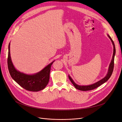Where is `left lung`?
I'll return each mask as SVG.
<instances>
[{
  "label": "left lung",
  "instance_id": "obj_1",
  "mask_svg": "<svg viewBox=\"0 0 122 122\" xmlns=\"http://www.w3.org/2000/svg\"><path fill=\"white\" fill-rule=\"evenodd\" d=\"M107 36L109 37V38L110 39V40H111V41L112 43V45L113 46V56L112 57L111 62H110V64L109 66L107 74V75L105 76L104 78H103L101 80L98 81L97 82H96L94 84H91V85H88V86H79V85L76 84L74 82V81L73 80L71 77L70 76V75H69V78L70 80L71 81L72 84L74 85V86L76 88H77V90H79L80 91H90V90H94V89H95V88L99 87V86H100L101 84L106 82L109 79L110 76H112V74L113 70V67H114V56H115V54H116V48H115V45H114V44L113 40H112L111 37L109 36V35H107Z\"/></svg>",
  "mask_w": 122,
  "mask_h": 122
}]
</instances>
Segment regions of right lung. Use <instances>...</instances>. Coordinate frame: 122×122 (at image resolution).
<instances>
[{
  "instance_id": "right-lung-1",
  "label": "right lung",
  "mask_w": 122,
  "mask_h": 122,
  "mask_svg": "<svg viewBox=\"0 0 122 122\" xmlns=\"http://www.w3.org/2000/svg\"><path fill=\"white\" fill-rule=\"evenodd\" d=\"M54 61L35 74L28 75L20 72L15 69L11 60L10 43H9L8 65L10 74L12 78L26 90L38 92L43 90L47 86L49 81L51 65Z\"/></svg>"
}]
</instances>
